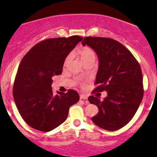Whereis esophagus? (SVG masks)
<instances>
[{"instance_id":"1","label":"esophagus","mask_w":157,"mask_h":157,"mask_svg":"<svg viewBox=\"0 0 157 157\" xmlns=\"http://www.w3.org/2000/svg\"><path fill=\"white\" fill-rule=\"evenodd\" d=\"M80 98H81V99L86 100V99H88V96L85 95V94H81V95H80Z\"/></svg>"}]
</instances>
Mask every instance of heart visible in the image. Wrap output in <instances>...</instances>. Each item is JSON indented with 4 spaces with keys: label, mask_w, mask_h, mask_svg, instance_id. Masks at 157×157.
<instances>
[{
    "label": "heart",
    "mask_w": 157,
    "mask_h": 157,
    "mask_svg": "<svg viewBox=\"0 0 157 157\" xmlns=\"http://www.w3.org/2000/svg\"><path fill=\"white\" fill-rule=\"evenodd\" d=\"M80 55L83 63L89 59H96V53L94 52V51L92 48H89V47H85V48L81 49L80 51ZM72 56V53H70V54H68L67 56H66L65 61H64V66L67 65L68 62L71 61V59Z\"/></svg>",
    "instance_id": "obj_1"
}]
</instances>
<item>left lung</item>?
Segmentation results:
<instances>
[{
	"mask_svg": "<svg viewBox=\"0 0 157 157\" xmlns=\"http://www.w3.org/2000/svg\"><path fill=\"white\" fill-rule=\"evenodd\" d=\"M83 46L95 51L99 66L92 93L107 91L103 101L90 96L91 104L98 106V112L92 121L108 131L119 129L129 122L138 109L144 96L143 77L140 65L125 46L109 38H84Z\"/></svg>",
	"mask_w": 157,
	"mask_h": 157,
	"instance_id": "1",
	"label": "left lung"
}]
</instances>
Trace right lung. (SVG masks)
<instances>
[{"mask_svg": "<svg viewBox=\"0 0 157 157\" xmlns=\"http://www.w3.org/2000/svg\"><path fill=\"white\" fill-rule=\"evenodd\" d=\"M82 37L48 38L23 56L15 78L13 94L23 119L34 129L47 132L66 121L68 110L79 101L76 91L53 93L52 78L60 75L66 58Z\"/></svg>", "mask_w": 157, "mask_h": 157, "instance_id": "obj_1", "label": "right lung"}]
</instances>
